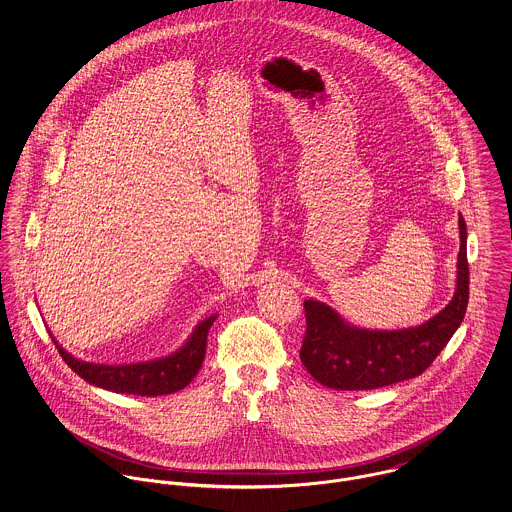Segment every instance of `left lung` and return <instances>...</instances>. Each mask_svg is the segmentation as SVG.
<instances>
[{"label": "left lung", "instance_id": "obj_1", "mask_svg": "<svg viewBox=\"0 0 512 512\" xmlns=\"http://www.w3.org/2000/svg\"><path fill=\"white\" fill-rule=\"evenodd\" d=\"M457 278L451 301L432 319L406 329H366L331 305L305 299L307 333L299 351L307 372L335 390H374L422 374L461 325L469 301L467 226L459 213Z\"/></svg>", "mask_w": 512, "mask_h": 512}]
</instances>
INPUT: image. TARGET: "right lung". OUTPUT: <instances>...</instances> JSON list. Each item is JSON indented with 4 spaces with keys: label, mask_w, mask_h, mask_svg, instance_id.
Listing matches in <instances>:
<instances>
[{
    "label": "right lung",
    "mask_w": 512,
    "mask_h": 512,
    "mask_svg": "<svg viewBox=\"0 0 512 512\" xmlns=\"http://www.w3.org/2000/svg\"><path fill=\"white\" fill-rule=\"evenodd\" d=\"M215 319L217 313L201 319L195 325L193 333L187 337V341L171 355L130 365H98L76 359L69 351L63 349V345H59L51 331L49 335L55 347L59 349L63 361L88 384L116 394L163 396L183 390L197 376L207 353V335Z\"/></svg>",
    "instance_id": "obj_1"
}]
</instances>
